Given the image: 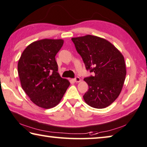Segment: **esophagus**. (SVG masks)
<instances>
[{
  "mask_svg": "<svg viewBox=\"0 0 147 147\" xmlns=\"http://www.w3.org/2000/svg\"><path fill=\"white\" fill-rule=\"evenodd\" d=\"M74 81L76 82H80V81H81V79H80L79 77H76L74 79Z\"/></svg>",
  "mask_w": 147,
  "mask_h": 147,
  "instance_id": "34e87169",
  "label": "esophagus"
}]
</instances>
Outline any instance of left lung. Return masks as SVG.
Here are the masks:
<instances>
[{
    "instance_id": "left-lung-1",
    "label": "left lung",
    "mask_w": 147,
    "mask_h": 147,
    "mask_svg": "<svg viewBox=\"0 0 147 147\" xmlns=\"http://www.w3.org/2000/svg\"><path fill=\"white\" fill-rule=\"evenodd\" d=\"M91 76L84 78L89 86L83 96L90 106L102 109L111 104L122 89L126 76L124 57L109 41L86 35L71 38Z\"/></svg>"
}]
</instances>
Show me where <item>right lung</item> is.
<instances>
[{
    "instance_id": "add662e5",
    "label": "right lung",
    "mask_w": 147,
    "mask_h": 147,
    "mask_svg": "<svg viewBox=\"0 0 147 147\" xmlns=\"http://www.w3.org/2000/svg\"><path fill=\"white\" fill-rule=\"evenodd\" d=\"M63 40L43 39L30 43L22 52L18 73L22 89L33 103L49 109L59 103L70 82L59 76L55 56Z\"/></svg>"
}]
</instances>
